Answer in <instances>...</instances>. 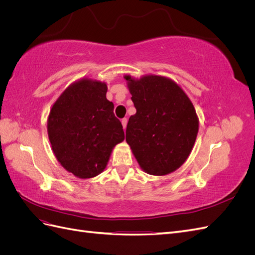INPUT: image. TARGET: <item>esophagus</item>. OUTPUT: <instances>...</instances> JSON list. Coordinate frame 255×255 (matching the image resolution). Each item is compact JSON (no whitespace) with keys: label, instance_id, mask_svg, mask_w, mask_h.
<instances>
[{"label":"esophagus","instance_id":"34e87169","mask_svg":"<svg viewBox=\"0 0 255 255\" xmlns=\"http://www.w3.org/2000/svg\"><path fill=\"white\" fill-rule=\"evenodd\" d=\"M121 123H122V127H123V128H127V125H128V119L127 118H123L122 120H121Z\"/></svg>","mask_w":255,"mask_h":255}]
</instances>
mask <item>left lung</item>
Masks as SVG:
<instances>
[{
	"label": "left lung",
	"instance_id": "8db88e82",
	"mask_svg": "<svg viewBox=\"0 0 255 255\" xmlns=\"http://www.w3.org/2000/svg\"><path fill=\"white\" fill-rule=\"evenodd\" d=\"M136 114L127 127V142L142 170L165 175L181 167L196 141L199 121L189 98L173 81L126 75Z\"/></svg>",
	"mask_w": 255,
	"mask_h": 255
}]
</instances>
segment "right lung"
Wrapping results in <instances>:
<instances>
[{
    "label": "right lung",
    "instance_id": "add662e5",
    "mask_svg": "<svg viewBox=\"0 0 255 255\" xmlns=\"http://www.w3.org/2000/svg\"><path fill=\"white\" fill-rule=\"evenodd\" d=\"M106 92L105 83L83 79L61 94L49 115L53 152L66 170L81 179L101 173L114 146L125 139Z\"/></svg>",
    "mask_w": 255,
    "mask_h": 255
}]
</instances>
